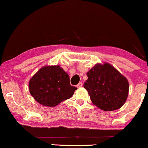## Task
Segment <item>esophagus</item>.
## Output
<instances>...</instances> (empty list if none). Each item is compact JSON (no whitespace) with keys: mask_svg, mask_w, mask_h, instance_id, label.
Here are the masks:
<instances>
[{"mask_svg":"<svg viewBox=\"0 0 148 148\" xmlns=\"http://www.w3.org/2000/svg\"><path fill=\"white\" fill-rule=\"evenodd\" d=\"M82 86H83V84H82V82H79V83L77 85L76 87H77V88H79V87H82Z\"/></svg>","mask_w":148,"mask_h":148,"instance_id":"obj_1","label":"esophagus"}]
</instances>
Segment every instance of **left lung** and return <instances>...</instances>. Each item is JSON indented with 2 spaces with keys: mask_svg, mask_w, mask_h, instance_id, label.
Listing matches in <instances>:
<instances>
[{
  "mask_svg": "<svg viewBox=\"0 0 148 148\" xmlns=\"http://www.w3.org/2000/svg\"><path fill=\"white\" fill-rule=\"evenodd\" d=\"M84 87L95 106L104 111L121 108L129 94V82L125 76L109 63H97L87 73Z\"/></svg>",
  "mask_w": 148,
  "mask_h": 148,
  "instance_id": "obj_1",
  "label": "left lung"
}]
</instances>
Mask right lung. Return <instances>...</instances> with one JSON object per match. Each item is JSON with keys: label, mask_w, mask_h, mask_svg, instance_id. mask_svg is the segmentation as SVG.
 Instances as JSON below:
<instances>
[{"label": "right lung", "mask_w": 148, "mask_h": 148, "mask_svg": "<svg viewBox=\"0 0 148 148\" xmlns=\"http://www.w3.org/2000/svg\"><path fill=\"white\" fill-rule=\"evenodd\" d=\"M29 88L36 101L48 107L70 99L77 89L70 84L69 74L59 65L41 68L30 79Z\"/></svg>", "instance_id": "1"}]
</instances>
